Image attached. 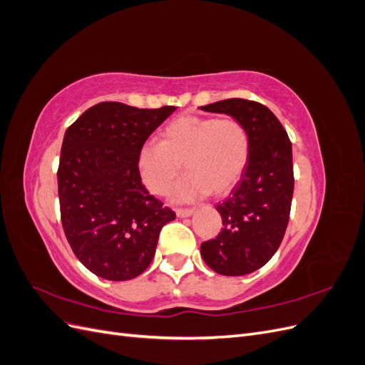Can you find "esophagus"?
Here are the masks:
<instances>
[{"label":"esophagus","mask_w":365,"mask_h":365,"mask_svg":"<svg viewBox=\"0 0 365 365\" xmlns=\"http://www.w3.org/2000/svg\"><path fill=\"white\" fill-rule=\"evenodd\" d=\"M195 213L193 208H176V216L178 217H189Z\"/></svg>","instance_id":"obj_1"}]
</instances>
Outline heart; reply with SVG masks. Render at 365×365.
<instances>
[{
	"label": "heart",
	"mask_w": 365,
	"mask_h": 365,
	"mask_svg": "<svg viewBox=\"0 0 365 365\" xmlns=\"http://www.w3.org/2000/svg\"><path fill=\"white\" fill-rule=\"evenodd\" d=\"M250 135L236 118L182 115L164 128L161 143L148 141L138 152L143 184L152 193L165 192L182 172H189L172 190L185 202L212 192L228 193L239 182L250 160Z\"/></svg>",
	"instance_id": "obj_1"
}]
</instances>
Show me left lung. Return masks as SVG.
I'll list each match as a JSON object with an SVG mask.
<instances>
[{"label":"left lung","mask_w":365,"mask_h":365,"mask_svg":"<svg viewBox=\"0 0 365 365\" xmlns=\"http://www.w3.org/2000/svg\"><path fill=\"white\" fill-rule=\"evenodd\" d=\"M202 111L239 120L250 135V160L239 182L216 205L222 230L202 242L201 256L220 275H247L262 268L279 250L288 227L294 193L292 145L269 109L245 98L201 106Z\"/></svg>","instance_id":"obj_1"}]
</instances>
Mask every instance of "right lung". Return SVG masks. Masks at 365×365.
<instances>
[{
  "label": "right lung",
  "mask_w": 365,
  "mask_h": 365,
  "mask_svg": "<svg viewBox=\"0 0 365 365\" xmlns=\"http://www.w3.org/2000/svg\"><path fill=\"white\" fill-rule=\"evenodd\" d=\"M175 106H91L67 129L58 187L62 227L76 257L97 277L135 279L153 256L170 208L141 184L138 152Z\"/></svg>",
  "instance_id": "1"
}]
</instances>
